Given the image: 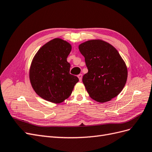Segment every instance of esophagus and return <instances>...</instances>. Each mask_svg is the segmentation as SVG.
Instances as JSON below:
<instances>
[{
	"mask_svg": "<svg viewBox=\"0 0 152 152\" xmlns=\"http://www.w3.org/2000/svg\"><path fill=\"white\" fill-rule=\"evenodd\" d=\"M82 75L81 74H80L79 75H77V77L79 78V80H80V81H81V80H82Z\"/></svg>",
	"mask_w": 152,
	"mask_h": 152,
	"instance_id": "obj_1",
	"label": "esophagus"
}]
</instances>
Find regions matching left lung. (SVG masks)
<instances>
[{
  "label": "left lung",
  "instance_id": "left-lung-1",
  "mask_svg": "<svg viewBox=\"0 0 152 152\" xmlns=\"http://www.w3.org/2000/svg\"><path fill=\"white\" fill-rule=\"evenodd\" d=\"M79 50L88 70L83 83L91 99L104 103L118 95L126 85L128 69L116 48L96 39L81 43Z\"/></svg>",
  "mask_w": 152,
  "mask_h": 152
}]
</instances>
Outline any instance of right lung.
Masks as SVG:
<instances>
[{
  "instance_id": "right-lung-1",
  "label": "right lung",
  "mask_w": 152,
  "mask_h": 152,
  "mask_svg": "<svg viewBox=\"0 0 152 152\" xmlns=\"http://www.w3.org/2000/svg\"><path fill=\"white\" fill-rule=\"evenodd\" d=\"M71 49L69 42L56 38L43 45L34 56L29 77L33 89L43 99L60 104L69 97L79 81L69 73L67 58Z\"/></svg>"
}]
</instances>
